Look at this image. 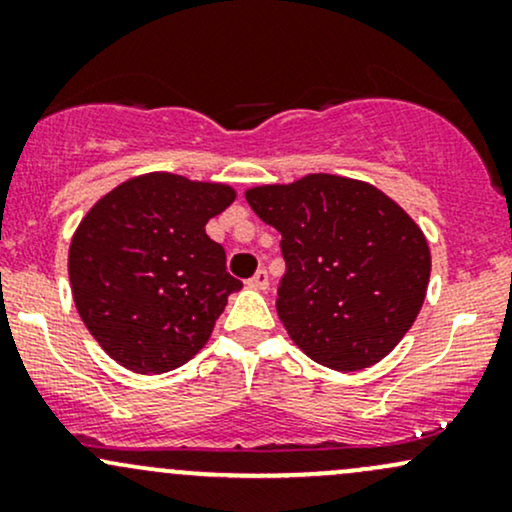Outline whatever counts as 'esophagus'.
Instances as JSON below:
<instances>
[{"mask_svg":"<svg viewBox=\"0 0 512 512\" xmlns=\"http://www.w3.org/2000/svg\"><path fill=\"white\" fill-rule=\"evenodd\" d=\"M248 286H250V289H255V291H267L269 289V274L264 272V269H260V272H257L255 276H250Z\"/></svg>","mask_w":512,"mask_h":512,"instance_id":"1","label":"esophagus"}]
</instances>
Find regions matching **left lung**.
I'll list each match as a JSON object with an SVG mask.
<instances>
[{
  "instance_id": "left-lung-1",
  "label": "left lung",
  "mask_w": 512,
  "mask_h": 512,
  "mask_svg": "<svg viewBox=\"0 0 512 512\" xmlns=\"http://www.w3.org/2000/svg\"><path fill=\"white\" fill-rule=\"evenodd\" d=\"M281 233L276 313L298 349L332 370L390 354L424 305L431 252L411 216L368 182L315 173L245 192Z\"/></svg>"
}]
</instances>
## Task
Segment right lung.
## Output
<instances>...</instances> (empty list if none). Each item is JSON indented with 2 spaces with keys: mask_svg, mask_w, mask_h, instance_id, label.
Wrapping results in <instances>:
<instances>
[{
  "mask_svg": "<svg viewBox=\"0 0 512 512\" xmlns=\"http://www.w3.org/2000/svg\"><path fill=\"white\" fill-rule=\"evenodd\" d=\"M236 190L173 173L117 185L93 204L69 245L81 320L134 373H168L207 344L228 296L226 250L204 231Z\"/></svg>",
  "mask_w": 512,
  "mask_h": 512,
  "instance_id": "obj_1",
  "label": "right lung"
}]
</instances>
